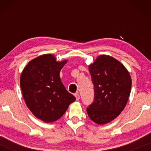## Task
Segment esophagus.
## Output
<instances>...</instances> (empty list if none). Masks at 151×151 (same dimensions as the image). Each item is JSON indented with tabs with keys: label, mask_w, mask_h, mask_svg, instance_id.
<instances>
[{
	"label": "esophagus",
	"mask_w": 151,
	"mask_h": 151,
	"mask_svg": "<svg viewBox=\"0 0 151 151\" xmlns=\"http://www.w3.org/2000/svg\"><path fill=\"white\" fill-rule=\"evenodd\" d=\"M74 96H75V97H76V100H79V98H80V96H79V94L78 93H75V94H74Z\"/></svg>",
	"instance_id": "esophagus-1"
}]
</instances>
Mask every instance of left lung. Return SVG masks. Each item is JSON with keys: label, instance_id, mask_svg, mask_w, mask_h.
<instances>
[{"label": "left lung", "instance_id": "left-lung-1", "mask_svg": "<svg viewBox=\"0 0 151 151\" xmlns=\"http://www.w3.org/2000/svg\"><path fill=\"white\" fill-rule=\"evenodd\" d=\"M89 70L94 99L86 109L88 116L99 125L108 124L125 108L131 93V77L123 64L106 55L99 56Z\"/></svg>", "mask_w": 151, "mask_h": 151}]
</instances>
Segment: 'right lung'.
Here are the masks:
<instances>
[{"instance_id": "1", "label": "right lung", "mask_w": 151, "mask_h": 151, "mask_svg": "<svg viewBox=\"0 0 151 151\" xmlns=\"http://www.w3.org/2000/svg\"><path fill=\"white\" fill-rule=\"evenodd\" d=\"M67 60L57 62L51 54H45L27 63L20 75L24 100L35 117L46 123L60 119L75 97L69 93L60 77Z\"/></svg>"}]
</instances>
